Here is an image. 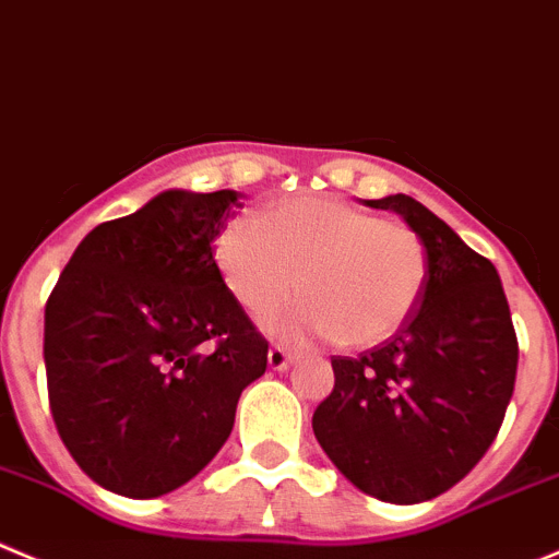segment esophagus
I'll return each instance as SVG.
<instances>
[{
	"mask_svg": "<svg viewBox=\"0 0 559 559\" xmlns=\"http://www.w3.org/2000/svg\"><path fill=\"white\" fill-rule=\"evenodd\" d=\"M292 361H295V356H292V353L286 350V347H281V344H273V347H270L267 364L273 369H289Z\"/></svg>",
	"mask_w": 559,
	"mask_h": 559,
	"instance_id": "esophagus-1",
	"label": "esophagus"
}]
</instances>
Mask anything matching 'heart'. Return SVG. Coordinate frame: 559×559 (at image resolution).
<instances>
[{"label": "heart", "instance_id": "1", "mask_svg": "<svg viewBox=\"0 0 559 559\" xmlns=\"http://www.w3.org/2000/svg\"><path fill=\"white\" fill-rule=\"evenodd\" d=\"M215 264L228 295L264 320L294 294L304 305L267 322L289 338L333 336L367 347L397 331L430 281V255L419 234L328 195L275 203L264 217L239 215L217 234Z\"/></svg>", "mask_w": 559, "mask_h": 559}]
</instances>
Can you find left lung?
<instances>
[{
    "mask_svg": "<svg viewBox=\"0 0 559 559\" xmlns=\"http://www.w3.org/2000/svg\"><path fill=\"white\" fill-rule=\"evenodd\" d=\"M397 212L427 245L430 281L394 336L333 356V391L314 436L364 493L416 504L450 491L493 444L515 385L519 338L497 267L411 195L367 201Z\"/></svg>",
    "mask_w": 559,
    "mask_h": 559,
    "instance_id": "1",
    "label": "left lung"
}]
</instances>
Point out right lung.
<instances>
[{"instance_id": "add662e5", "label": "right lung", "mask_w": 559, "mask_h": 559, "mask_svg": "<svg viewBox=\"0 0 559 559\" xmlns=\"http://www.w3.org/2000/svg\"><path fill=\"white\" fill-rule=\"evenodd\" d=\"M239 192L168 190L93 228L44 320L49 408L76 466L121 497L176 491L231 436L267 338L217 273Z\"/></svg>"}]
</instances>
